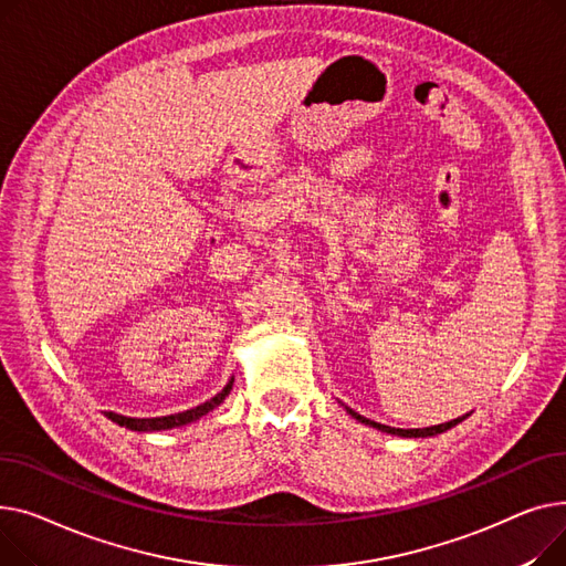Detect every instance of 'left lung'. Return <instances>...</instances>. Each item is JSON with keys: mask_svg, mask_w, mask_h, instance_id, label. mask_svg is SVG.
<instances>
[{"mask_svg": "<svg viewBox=\"0 0 566 566\" xmlns=\"http://www.w3.org/2000/svg\"><path fill=\"white\" fill-rule=\"evenodd\" d=\"M347 411H349V413H352L356 420H360V422H365V424H370V427H377V429L386 431V434H395V437H407V439H420V437H437V434H443V431H448L450 427H454V424H459L461 420H467V418H469V413H467V416L454 418V420H450V422H443V424H434V427H424V429H397V427H388V424H381V422H375V420L363 418L360 413L352 411L349 407H347Z\"/></svg>", "mask_w": 566, "mask_h": 566, "instance_id": "obj_1", "label": "left lung"}]
</instances>
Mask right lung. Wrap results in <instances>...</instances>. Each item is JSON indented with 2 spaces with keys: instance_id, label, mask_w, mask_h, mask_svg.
<instances>
[{
  "instance_id": "1",
  "label": "right lung",
  "mask_w": 566,
  "mask_h": 566,
  "mask_svg": "<svg viewBox=\"0 0 566 566\" xmlns=\"http://www.w3.org/2000/svg\"><path fill=\"white\" fill-rule=\"evenodd\" d=\"M232 388V381L226 384V388L214 395L212 400H208L206 405H198L189 411H182V413H176V416H164V418H125V416H118V413H112L107 411V418H112L114 422H118L120 427H127V429H135V431H157V429H171V427H180V424H187V422H193L201 416H206L208 411H212L214 407H219L223 402V397L230 392Z\"/></svg>"
}]
</instances>
